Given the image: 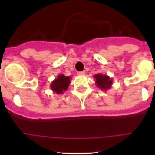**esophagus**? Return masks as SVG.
Listing matches in <instances>:
<instances>
[{"label":"esophagus","instance_id":"1","mask_svg":"<svg viewBox=\"0 0 155 155\" xmlns=\"http://www.w3.org/2000/svg\"><path fill=\"white\" fill-rule=\"evenodd\" d=\"M78 75H85V71H79L77 72Z\"/></svg>","mask_w":155,"mask_h":155}]
</instances>
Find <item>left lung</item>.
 <instances>
[{"mask_svg":"<svg viewBox=\"0 0 155 155\" xmlns=\"http://www.w3.org/2000/svg\"><path fill=\"white\" fill-rule=\"evenodd\" d=\"M96 80V85L99 87L101 90L107 91L110 89L113 85V80L107 75H102V74H96L93 76Z\"/></svg>","mask_w":155,"mask_h":155,"instance_id":"obj_1","label":"left lung"}]
</instances>
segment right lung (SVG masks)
Returning a JSON list of instances; mask_svg holds the SVG:
<instances>
[{"label": "right lung", "instance_id": "right-lung-1", "mask_svg": "<svg viewBox=\"0 0 155 155\" xmlns=\"http://www.w3.org/2000/svg\"><path fill=\"white\" fill-rule=\"evenodd\" d=\"M71 77L66 76V75L60 74L51 83L50 87L53 91V92L57 94H63L66 90L68 88L70 84Z\"/></svg>", "mask_w": 155, "mask_h": 155}]
</instances>
